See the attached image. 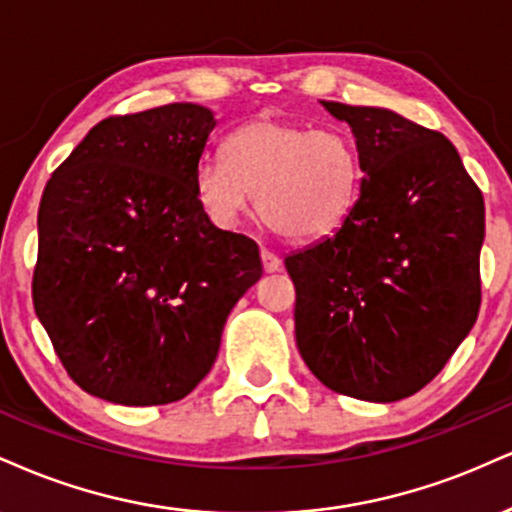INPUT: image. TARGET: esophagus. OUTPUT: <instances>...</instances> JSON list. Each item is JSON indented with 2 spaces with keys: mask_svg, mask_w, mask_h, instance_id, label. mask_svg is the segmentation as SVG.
<instances>
[{
  "mask_svg": "<svg viewBox=\"0 0 512 512\" xmlns=\"http://www.w3.org/2000/svg\"><path fill=\"white\" fill-rule=\"evenodd\" d=\"M262 267L267 274H274L281 269V257L274 255L272 250H262Z\"/></svg>",
  "mask_w": 512,
  "mask_h": 512,
  "instance_id": "esophagus-1",
  "label": "esophagus"
}]
</instances>
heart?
<instances>
[{
  "mask_svg": "<svg viewBox=\"0 0 512 512\" xmlns=\"http://www.w3.org/2000/svg\"><path fill=\"white\" fill-rule=\"evenodd\" d=\"M362 164L341 128L255 119L224 143V162L195 171V195L219 226H238L252 207L286 240H317L341 229L357 205Z\"/></svg>",
  "mask_w": 512,
  "mask_h": 512,
  "instance_id": "obj_1",
  "label": "heart"
}]
</instances>
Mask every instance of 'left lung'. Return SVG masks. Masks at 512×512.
I'll return each mask as SVG.
<instances>
[{"label":"left lung","mask_w":512,"mask_h":512,"mask_svg":"<svg viewBox=\"0 0 512 512\" xmlns=\"http://www.w3.org/2000/svg\"><path fill=\"white\" fill-rule=\"evenodd\" d=\"M322 104L353 131L362 183L334 236L283 260L295 341L331 391L393 403L424 389L477 322L484 197L441 133Z\"/></svg>","instance_id":"8db88e82"}]
</instances>
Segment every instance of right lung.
I'll use <instances>...</instances> for the list:
<instances>
[{"label": "right lung", "instance_id": "obj_1", "mask_svg": "<svg viewBox=\"0 0 512 512\" xmlns=\"http://www.w3.org/2000/svg\"><path fill=\"white\" fill-rule=\"evenodd\" d=\"M214 126L190 102L109 116L47 181L33 305L90 396L186 398L217 360L233 305L260 281L255 240L217 229L195 195Z\"/></svg>", "mask_w": 512, "mask_h": 512}]
</instances>
